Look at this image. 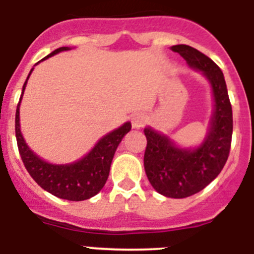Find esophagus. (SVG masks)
<instances>
[{
  "label": "esophagus",
  "mask_w": 254,
  "mask_h": 254,
  "mask_svg": "<svg viewBox=\"0 0 254 254\" xmlns=\"http://www.w3.org/2000/svg\"><path fill=\"white\" fill-rule=\"evenodd\" d=\"M146 123H147V117H146L143 113H137V115H134L133 119H131L133 127H135V129H139V127H142Z\"/></svg>",
  "instance_id": "1"
}]
</instances>
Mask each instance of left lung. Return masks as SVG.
<instances>
[{
    "mask_svg": "<svg viewBox=\"0 0 254 254\" xmlns=\"http://www.w3.org/2000/svg\"><path fill=\"white\" fill-rule=\"evenodd\" d=\"M171 49L189 66L203 73L215 100L209 133L197 148L177 147L167 135L151 127L143 130L147 138L143 164L150 184L166 197L185 198L201 191L223 170L230 155L234 121L227 86L219 66L189 45H174Z\"/></svg>",
    "mask_w": 254,
    "mask_h": 254,
    "instance_id": "obj_1",
    "label": "left lung"
}]
</instances>
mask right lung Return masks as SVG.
Here are the masks:
<instances>
[{
    "label": "right lung",
    "mask_w": 254,
    "mask_h": 254,
    "mask_svg": "<svg viewBox=\"0 0 254 254\" xmlns=\"http://www.w3.org/2000/svg\"><path fill=\"white\" fill-rule=\"evenodd\" d=\"M67 49H69L67 47H61V48L53 51L45 59L63 52V51H67ZM32 70L30 71V74L32 73ZM30 74H28V77H30ZM27 79L23 84L20 100H22L23 91L26 88ZM20 100L16 106L15 137L22 162L31 177L44 190L49 191L51 194L56 195L59 198L67 199V201H84V199L91 198L95 194H98L108 179L109 168H111V163H112L117 146L120 145L124 135L131 129V124L125 123L119 129L104 135L95 145L91 151L78 162L70 163V164H51V163L39 158L27 146L26 141L23 139V135L20 133L19 124Z\"/></svg>",
    "instance_id": "obj_1"
}]
</instances>
